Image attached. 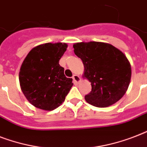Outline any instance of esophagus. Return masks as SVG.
I'll return each instance as SVG.
<instances>
[{
    "label": "esophagus",
    "mask_w": 147,
    "mask_h": 147,
    "mask_svg": "<svg viewBox=\"0 0 147 147\" xmlns=\"http://www.w3.org/2000/svg\"><path fill=\"white\" fill-rule=\"evenodd\" d=\"M72 78H73L74 83H76V84L78 83L81 81V78L78 76V75H74V76H72Z\"/></svg>",
    "instance_id": "1"
}]
</instances>
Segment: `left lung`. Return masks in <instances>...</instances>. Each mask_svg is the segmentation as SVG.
<instances>
[{
	"instance_id": "obj_1",
	"label": "left lung",
	"mask_w": 147,
	"mask_h": 147,
	"mask_svg": "<svg viewBox=\"0 0 147 147\" xmlns=\"http://www.w3.org/2000/svg\"><path fill=\"white\" fill-rule=\"evenodd\" d=\"M73 48L85 67L83 78L92 85L85 100L98 107L118 101L127 92L131 78V66L126 55L106 42H77Z\"/></svg>"
}]
</instances>
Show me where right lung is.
Here are the masks:
<instances>
[{"label":"right lung","mask_w":147,"mask_h":147,"mask_svg":"<svg viewBox=\"0 0 147 147\" xmlns=\"http://www.w3.org/2000/svg\"><path fill=\"white\" fill-rule=\"evenodd\" d=\"M68 45L64 42L39 45L30 51L19 73L24 96L34 107L52 111L62 105L73 85L59 64Z\"/></svg>","instance_id":"right-lung-1"}]
</instances>
